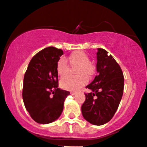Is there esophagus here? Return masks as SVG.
I'll use <instances>...</instances> for the list:
<instances>
[{
    "mask_svg": "<svg viewBox=\"0 0 147 147\" xmlns=\"http://www.w3.org/2000/svg\"><path fill=\"white\" fill-rule=\"evenodd\" d=\"M70 94H72V95H75V94H77L76 92H70Z\"/></svg>",
    "mask_w": 147,
    "mask_h": 147,
    "instance_id": "34e87169",
    "label": "esophagus"
}]
</instances>
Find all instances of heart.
<instances>
[{"instance_id": "1", "label": "heart", "mask_w": 147, "mask_h": 147, "mask_svg": "<svg viewBox=\"0 0 147 147\" xmlns=\"http://www.w3.org/2000/svg\"><path fill=\"white\" fill-rule=\"evenodd\" d=\"M68 60L72 67H78L76 69V73L79 75L63 79L60 82V85L67 90H78L87 84L88 79L86 75L92 76L94 72V67L90 63L88 55L82 51L73 52L69 56ZM56 69L57 74L61 78H65L69 75L70 66L65 59L61 58L57 61Z\"/></svg>"}]
</instances>
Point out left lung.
Returning <instances> with one entry per match:
<instances>
[{"label": "left lung", "instance_id": "left-lung-1", "mask_svg": "<svg viewBox=\"0 0 147 147\" xmlns=\"http://www.w3.org/2000/svg\"><path fill=\"white\" fill-rule=\"evenodd\" d=\"M97 72L94 80L86 86L90 90L84 93L82 105L83 117L94 125L106 124L113 117L124 91L122 70L111 55L102 48L97 53Z\"/></svg>", "mask_w": 147, "mask_h": 147}]
</instances>
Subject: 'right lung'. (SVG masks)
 Listing matches in <instances>:
<instances>
[{
  "mask_svg": "<svg viewBox=\"0 0 147 147\" xmlns=\"http://www.w3.org/2000/svg\"><path fill=\"white\" fill-rule=\"evenodd\" d=\"M62 55L61 49L46 47L32 57L25 73L23 102L32 119L40 124L55 121L70 94L58 88L56 65Z\"/></svg>",
  "mask_w": 147,
  "mask_h": 147,
  "instance_id": "obj_1",
  "label": "right lung"
}]
</instances>
